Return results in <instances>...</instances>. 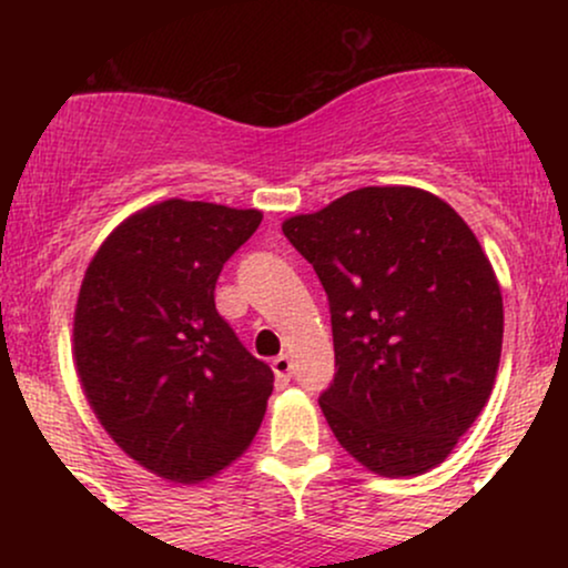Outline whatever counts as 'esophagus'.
<instances>
[{
    "mask_svg": "<svg viewBox=\"0 0 568 568\" xmlns=\"http://www.w3.org/2000/svg\"><path fill=\"white\" fill-rule=\"evenodd\" d=\"M272 371H275L277 384H288L291 382V371H293L291 357L288 355H277L275 361H272Z\"/></svg>",
    "mask_w": 568,
    "mask_h": 568,
    "instance_id": "1",
    "label": "esophagus"
}]
</instances>
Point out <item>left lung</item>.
Here are the masks:
<instances>
[{
	"label": "left lung",
	"instance_id": "obj_1",
	"mask_svg": "<svg viewBox=\"0 0 568 568\" xmlns=\"http://www.w3.org/2000/svg\"><path fill=\"white\" fill-rule=\"evenodd\" d=\"M331 306L336 374L321 408L384 478L454 452L497 379L501 291L470 226L414 186H363L283 224Z\"/></svg>",
	"mask_w": 568,
	"mask_h": 568
}]
</instances>
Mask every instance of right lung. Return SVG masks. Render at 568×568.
Here are the masks:
<instances>
[{
  "mask_svg": "<svg viewBox=\"0 0 568 568\" xmlns=\"http://www.w3.org/2000/svg\"><path fill=\"white\" fill-rule=\"evenodd\" d=\"M262 211L165 200L122 221L84 272L74 363L98 422L149 473L211 478L251 446L275 374L219 315L216 280Z\"/></svg>",
  "mask_w": 568,
  "mask_h": 568,
  "instance_id": "right-lung-1",
  "label": "right lung"
}]
</instances>
